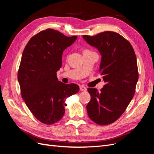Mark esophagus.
I'll use <instances>...</instances> for the list:
<instances>
[{
	"label": "esophagus",
	"mask_w": 154,
	"mask_h": 154,
	"mask_svg": "<svg viewBox=\"0 0 154 154\" xmlns=\"http://www.w3.org/2000/svg\"><path fill=\"white\" fill-rule=\"evenodd\" d=\"M80 89L81 91H87V88L83 85H82L80 87Z\"/></svg>",
	"instance_id": "34e87169"
}]
</instances>
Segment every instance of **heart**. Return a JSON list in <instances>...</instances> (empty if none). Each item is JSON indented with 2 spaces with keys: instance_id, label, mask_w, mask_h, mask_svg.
Instances as JSON below:
<instances>
[{
  "instance_id": "1",
  "label": "heart",
  "mask_w": 154,
  "mask_h": 154,
  "mask_svg": "<svg viewBox=\"0 0 154 154\" xmlns=\"http://www.w3.org/2000/svg\"><path fill=\"white\" fill-rule=\"evenodd\" d=\"M87 51H90L88 50V49H85V50H84V51H83V53H84V52H87Z\"/></svg>"
}]
</instances>
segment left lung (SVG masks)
<instances>
[{
	"instance_id": "8db88e82",
	"label": "left lung",
	"mask_w": 154,
	"mask_h": 154,
	"mask_svg": "<svg viewBox=\"0 0 154 154\" xmlns=\"http://www.w3.org/2000/svg\"><path fill=\"white\" fill-rule=\"evenodd\" d=\"M83 38L100 51V72L105 82L100 92L87 88L91 96L87 114L96 124L109 125L123 114L136 92L139 78L136 54L129 42L114 31Z\"/></svg>"
}]
</instances>
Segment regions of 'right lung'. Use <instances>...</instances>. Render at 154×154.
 Returning <instances> with one entry per match:
<instances>
[{"label":"right lung","mask_w":154,"mask_h":154,"mask_svg":"<svg viewBox=\"0 0 154 154\" xmlns=\"http://www.w3.org/2000/svg\"><path fill=\"white\" fill-rule=\"evenodd\" d=\"M76 38L47 29L32 36L23 51L18 71L21 95L31 113L44 124L61 119L66 99L80 90L78 85L65 84L57 76L63 51Z\"/></svg>","instance_id":"1"}]
</instances>
